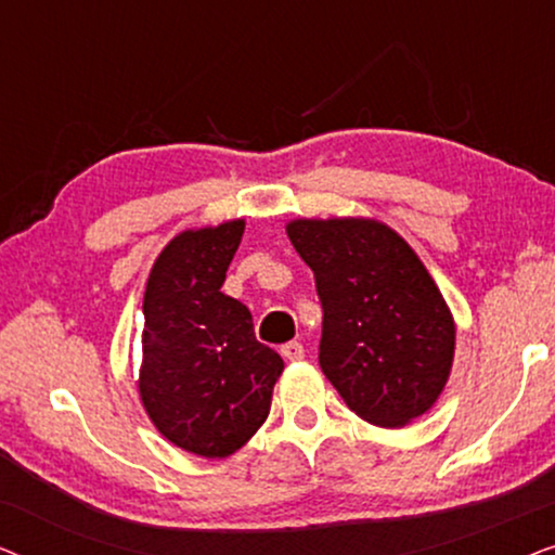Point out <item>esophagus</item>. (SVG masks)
Instances as JSON below:
<instances>
[{"label": "esophagus", "mask_w": 555, "mask_h": 555, "mask_svg": "<svg viewBox=\"0 0 555 555\" xmlns=\"http://www.w3.org/2000/svg\"><path fill=\"white\" fill-rule=\"evenodd\" d=\"M280 353H283L285 361H300L302 356H306V348H302V344H298V340H291V344L280 348Z\"/></svg>", "instance_id": "esophagus-1"}]
</instances>
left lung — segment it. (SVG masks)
I'll return each mask as SVG.
<instances>
[{"label": "left lung", "mask_w": 555, "mask_h": 555, "mask_svg": "<svg viewBox=\"0 0 555 555\" xmlns=\"http://www.w3.org/2000/svg\"><path fill=\"white\" fill-rule=\"evenodd\" d=\"M287 237L315 275L328 382L376 427L422 416L450 376L454 323L414 249L374 219H295Z\"/></svg>", "instance_id": "8db88e82"}]
</instances>
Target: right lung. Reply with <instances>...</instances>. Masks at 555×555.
Returning a JSON list of instances; mask_svg holds the SVG:
<instances>
[{
	"label": "right lung",
	"mask_w": 555,
	"mask_h": 555,
	"mask_svg": "<svg viewBox=\"0 0 555 555\" xmlns=\"http://www.w3.org/2000/svg\"><path fill=\"white\" fill-rule=\"evenodd\" d=\"M245 222L181 232L143 295L139 391L156 429L199 457H227L268 420L283 359L255 338L253 313L224 295Z\"/></svg>",
	"instance_id": "add662e5"
}]
</instances>
